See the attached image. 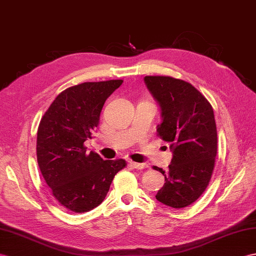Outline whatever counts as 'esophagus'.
I'll return each mask as SVG.
<instances>
[{
	"instance_id": "34e87169",
	"label": "esophagus",
	"mask_w": 256,
	"mask_h": 256,
	"mask_svg": "<svg viewBox=\"0 0 256 256\" xmlns=\"http://www.w3.org/2000/svg\"><path fill=\"white\" fill-rule=\"evenodd\" d=\"M130 167H133L135 169H144L147 168L146 164H138V162H130Z\"/></svg>"
}]
</instances>
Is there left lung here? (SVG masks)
Returning <instances> with one entry per match:
<instances>
[{
  "label": "left lung",
  "mask_w": 256,
  "mask_h": 256,
  "mask_svg": "<svg viewBox=\"0 0 256 256\" xmlns=\"http://www.w3.org/2000/svg\"><path fill=\"white\" fill-rule=\"evenodd\" d=\"M147 88L162 106V122L157 135L170 142L174 152L156 194L160 203L172 208L193 204L212 179L217 155V128L212 106L190 82L171 76H145Z\"/></svg>",
  "instance_id": "left-lung-1"
}]
</instances>
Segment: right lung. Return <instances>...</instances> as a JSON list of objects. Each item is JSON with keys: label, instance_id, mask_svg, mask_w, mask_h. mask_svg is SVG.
<instances>
[{"label": "right lung", "instance_id": "1", "mask_svg": "<svg viewBox=\"0 0 256 256\" xmlns=\"http://www.w3.org/2000/svg\"><path fill=\"white\" fill-rule=\"evenodd\" d=\"M122 80L86 82L68 87L41 118L37 133L38 166L51 193L73 212H86L102 203L124 159L104 160L86 152L85 140L99 126L104 101Z\"/></svg>", "mask_w": 256, "mask_h": 256}]
</instances>
